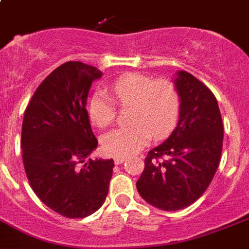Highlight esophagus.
I'll return each instance as SVG.
<instances>
[{
    "label": "esophagus",
    "instance_id": "esophagus-1",
    "mask_svg": "<svg viewBox=\"0 0 249 249\" xmlns=\"http://www.w3.org/2000/svg\"><path fill=\"white\" fill-rule=\"evenodd\" d=\"M125 161V158L123 157H115L114 158V163L116 164V165H119V164H123Z\"/></svg>",
    "mask_w": 249,
    "mask_h": 249
}]
</instances>
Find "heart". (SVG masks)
Instances as JSON below:
<instances>
[{
    "instance_id": "obj_1",
    "label": "heart",
    "mask_w": 249,
    "mask_h": 249,
    "mask_svg": "<svg viewBox=\"0 0 249 249\" xmlns=\"http://www.w3.org/2000/svg\"><path fill=\"white\" fill-rule=\"evenodd\" d=\"M112 98L99 90L89 100V116L98 127H107L115 120L116 100L120 107H131L130 126L119 127L101 138V148L111 157H129L155 140L168 138L176 129L180 114V95L170 80L139 72L119 76L110 85ZM114 98L113 101L112 99Z\"/></svg>"
}]
</instances>
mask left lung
<instances>
[{"mask_svg": "<svg viewBox=\"0 0 249 249\" xmlns=\"http://www.w3.org/2000/svg\"><path fill=\"white\" fill-rule=\"evenodd\" d=\"M180 95L177 127L151 149L137 189L146 203L161 211H179L199 199L219 165L223 123L213 92L187 71L174 80Z\"/></svg>", "mask_w": 249, "mask_h": 249, "instance_id": "left-lung-1", "label": "left lung"}]
</instances>
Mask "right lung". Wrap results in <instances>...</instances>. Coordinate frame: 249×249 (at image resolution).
<instances>
[{
  "label": "right lung",
  "mask_w": 249,
  "mask_h": 249,
  "mask_svg": "<svg viewBox=\"0 0 249 249\" xmlns=\"http://www.w3.org/2000/svg\"><path fill=\"white\" fill-rule=\"evenodd\" d=\"M103 72L80 61L62 64L40 84L25 110L23 166L42 203L66 218H85L107 199L114 160L89 159L98 146L86 110Z\"/></svg>",
  "instance_id": "1"
}]
</instances>
